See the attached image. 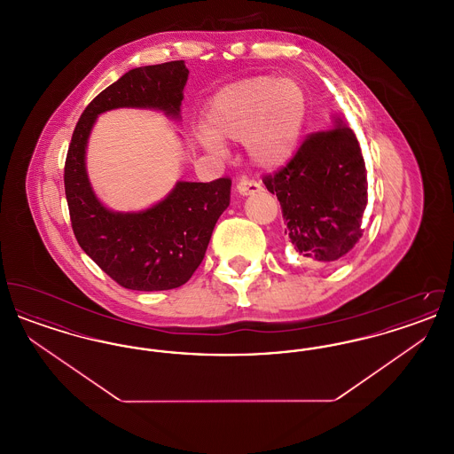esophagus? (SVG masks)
<instances>
[{"instance_id":"obj_1","label":"esophagus","mask_w":454,"mask_h":454,"mask_svg":"<svg viewBox=\"0 0 454 454\" xmlns=\"http://www.w3.org/2000/svg\"><path fill=\"white\" fill-rule=\"evenodd\" d=\"M260 191H262V187H260L259 184L254 182V180H248V178H241L237 184V192L239 195H243V197L257 194Z\"/></svg>"}]
</instances>
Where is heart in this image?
Here are the masks:
<instances>
[{
	"mask_svg": "<svg viewBox=\"0 0 454 454\" xmlns=\"http://www.w3.org/2000/svg\"><path fill=\"white\" fill-rule=\"evenodd\" d=\"M308 102L293 78L254 76L221 88L204 112L199 143L219 152L221 143H243L260 170H278L298 152Z\"/></svg>",
	"mask_w": 454,
	"mask_h": 454,
	"instance_id": "1",
	"label": "heart"
}]
</instances>
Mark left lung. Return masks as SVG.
<instances>
[{
  "mask_svg": "<svg viewBox=\"0 0 454 454\" xmlns=\"http://www.w3.org/2000/svg\"><path fill=\"white\" fill-rule=\"evenodd\" d=\"M263 184L278 195L286 235L302 257L337 262L363 237L366 165L356 134L340 115H333L332 129L311 134Z\"/></svg>",
  "mask_w": 454,
  "mask_h": 454,
  "instance_id": "1",
  "label": "left lung"
}]
</instances>
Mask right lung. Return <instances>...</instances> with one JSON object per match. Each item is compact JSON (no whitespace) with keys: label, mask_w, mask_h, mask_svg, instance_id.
Here are the masks:
<instances>
[{"label":"right lung","mask_w":454,"mask_h":454,"mask_svg":"<svg viewBox=\"0 0 454 454\" xmlns=\"http://www.w3.org/2000/svg\"><path fill=\"white\" fill-rule=\"evenodd\" d=\"M187 78L184 61L130 69L90 102L66 156L65 191L74 237L107 276L132 291H167L192 278L217 219L230 206L231 180H178L152 207L112 211L90 184L88 139L97 117L115 108H152L180 121Z\"/></svg>","instance_id":"right-lung-1"}]
</instances>
